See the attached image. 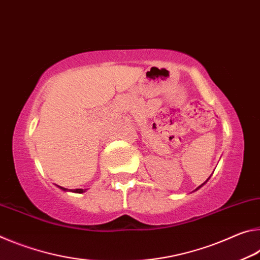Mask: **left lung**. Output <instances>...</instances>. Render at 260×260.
Masks as SVG:
<instances>
[{
  "mask_svg": "<svg viewBox=\"0 0 260 260\" xmlns=\"http://www.w3.org/2000/svg\"><path fill=\"white\" fill-rule=\"evenodd\" d=\"M202 185H203V184H202ZM202 185H201V186H202ZM201 186H198V188H197V189H199V188H201ZM197 189H196V190H197Z\"/></svg>",
  "mask_w": 260,
  "mask_h": 260,
  "instance_id": "obj_1",
  "label": "left lung"
}]
</instances>
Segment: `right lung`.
<instances>
[{
    "mask_svg": "<svg viewBox=\"0 0 260 260\" xmlns=\"http://www.w3.org/2000/svg\"><path fill=\"white\" fill-rule=\"evenodd\" d=\"M58 186V185H57ZM59 189H62L63 191H72V192H77V193H83V192H85V190L84 189H75V190H68V189H66V188H62V186H58Z\"/></svg>",
    "mask_w": 260,
    "mask_h": 260,
    "instance_id": "add662e5",
    "label": "right lung"
}]
</instances>
